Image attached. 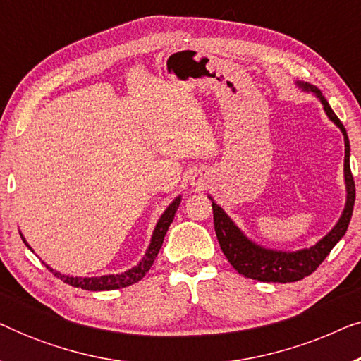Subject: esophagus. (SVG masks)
<instances>
[{
  "label": "esophagus",
  "instance_id": "34e87169",
  "mask_svg": "<svg viewBox=\"0 0 361 361\" xmlns=\"http://www.w3.org/2000/svg\"><path fill=\"white\" fill-rule=\"evenodd\" d=\"M199 184H200V182H199ZM199 184H194V185H199Z\"/></svg>",
  "mask_w": 361,
  "mask_h": 361
}]
</instances>
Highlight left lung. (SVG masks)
Wrapping results in <instances>:
<instances>
[{"label": "left lung", "instance_id": "8db88e82", "mask_svg": "<svg viewBox=\"0 0 361 361\" xmlns=\"http://www.w3.org/2000/svg\"><path fill=\"white\" fill-rule=\"evenodd\" d=\"M298 85L304 92H312L324 105V110L327 116L342 131L345 140V185H347V204H345L343 214L337 221V225L324 236L322 240L317 241L310 248H304L299 251H276L268 250L263 246L256 245L251 241L238 226L233 224V220L225 214L224 209L212 200V209H214V225L215 233L219 238L220 248L230 261V264L243 274L245 278H251L263 283H294V281L304 279L305 276L312 274L319 264L327 258L330 251L335 245L342 240L345 231L348 228L350 219L353 214L355 205V180L350 171V142L347 131L342 121L338 120L329 102L325 100L322 92L317 87L309 85V83H299Z\"/></svg>", "mask_w": 361, "mask_h": 361}]
</instances>
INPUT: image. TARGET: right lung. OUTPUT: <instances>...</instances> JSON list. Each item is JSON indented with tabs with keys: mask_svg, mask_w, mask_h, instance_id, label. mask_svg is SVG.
Wrapping results in <instances>:
<instances>
[{
	"mask_svg": "<svg viewBox=\"0 0 361 361\" xmlns=\"http://www.w3.org/2000/svg\"><path fill=\"white\" fill-rule=\"evenodd\" d=\"M179 204H180V195L177 197V199L172 200V204L167 207V209L164 210V214L161 215V219H159V221H157V225L154 228V233H152L149 248L146 250L145 258L140 261V264L135 266V268L125 271V273L100 276V278H73V276L61 274L59 271H54L51 266H47V269L51 271L54 276L61 278L63 283L71 284V286H73V288H82L85 290H111V289H120V288H126V286L135 284V283H137V281H141L142 278H145V274L151 269L152 263H154L156 256H157V253H159V250L162 246V241H164L167 230H169V225L172 224V220H174L177 209H179ZM21 238H23V235H21ZM23 241L26 243V240L24 238H23ZM26 246H29V245L26 243ZM29 250H31V246H29Z\"/></svg>",
	"mask_w": 361,
	"mask_h": 361,
	"instance_id": "add662e5",
	"label": "right lung"
}]
</instances>
